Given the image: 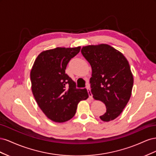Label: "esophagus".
<instances>
[{
  "instance_id": "34e87169",
  "label": "esophagus",
  "mask_w": 156,
  "mask_h": 156,
  "mask_svg": "<svg viewBox=\"0 0 156 156\" xmlns=\"http://www.w3.org/2000/svg\"><path fill=\"white\" fill-rule=\"evenodd\" d=\"M87 89L88 90L89 98H90V99H92V92H91V91H90V87L89 86H87Z\"/></svg>"
}]
</instances>
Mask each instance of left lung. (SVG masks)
Wrapping results in <instances>:
<instances>
[{"mask_svg": "<svg viewBox=\"0 0 156 156\" xmlns=\"http://www.w3.org/2000/svg\"><path fill=\"white\" fill-rule=\"evenodd\" d=\"M81 53L92 68L93 98L106 106V112L100 119L103 122L115 120L131 95L133 77L128 61L121 52L104 44L84 46Z\"/></svg>", "mask_w": 156, "mask_h": 156, "instance_id": "left-lung-1", "label": "left lung"}]
</instances>
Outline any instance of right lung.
Returning a JSON list of instances; mask_svg holds the SVG:
<instances>
[{"label":"right lung","instance_id":"add662e5","mask_svg":"<svg viewBox=\"0 0 156 156\" xmlns=\"http://www.w3.org/2000/svg\"><path fill=\"white\" fill-rule=\"evenodd\" d=\"M81 47L56 48L42 51L30 72L32 92L37 105L51 120L62 123L73 117L78 103L88 98L86 88L65 73L69 61L78 54Z\"/></svg>","mask_w":156,"mask_h":156}]
</instances>
